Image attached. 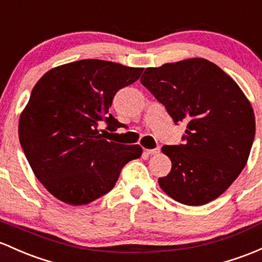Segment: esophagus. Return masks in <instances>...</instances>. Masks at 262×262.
<instances>
[{"instance_id":"esophagus-1","label":"esophagus","mask_w":262,"mask_h":262,"mask_svg":"<svg viewBox=\"0 0 262 262\" xmlns=\"http://www.w3.org/2000/svg\"><path fill=\"white\" fill-rule=\"evenodd\" d=\"M147 155H159L160 154V147L157 148H151V150H145Z\"/></svg>"}]
</instances>
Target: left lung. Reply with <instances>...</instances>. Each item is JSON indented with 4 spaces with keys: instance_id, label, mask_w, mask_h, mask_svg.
Segmentation results:
<instances>
[{
    "instance_id": "left-lung-1",
    "label": "left lung",
    "mask_w": 262,
    "mask_h": 262,
    "mask_svg": "<svg viewBox=\"0 0 262 262\" xmlns=\"http://www.w3.org/2000/svg\"><path fill=\"white\" fill-rule=\"evenodd\" d=\"M141 83L173 122L187 123L184 145L162 146L172 167L160 187L188 206L217 199L246 166L254 142V110L243 90L217 64L196 57L148 67Z\"/></svg>"
}]
</instances>
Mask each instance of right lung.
<instances>
[{
    "mask_svg": "<svg viewBox=\"0 0 262 262\" xmlns=\"http://www.w3.org/2000/svg\"><path fill=\"white\" fill-rule=\"evenodd\" d=\"M142 71L80 60L53 67L37 81L19 116V143L35 176L56 199L90 204L111 191L123 166L141 156L140 145L103 139L100 123L106 121L110 131L122 126L108 110L116 92Z\"/></svg>",
    "mask_w": 262,
    "mask_h": 262,
    "instance_id": "right-lung-1",
    "label": "right lung"
}]
</instances>
